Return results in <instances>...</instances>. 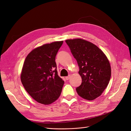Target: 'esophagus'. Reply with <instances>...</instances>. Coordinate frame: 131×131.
<instances>
[{
    "label": "esophagus",
    "mask_w": 131,
    "mask_h": 131,
    "mask_svg": "<svg viewBox=\"0 0 131 131\" xmlns=\"http://www.w3.org/2000/svg\"><path fill=\"white\" fill-rule=\"evenodd\" d=\"M70 77H71V75H70L68 76V77H66L65 78H66V79L67 80H68L70 79Z\"/></svg>",
    "instance_id": "esophagus-1"
}]
</instances>
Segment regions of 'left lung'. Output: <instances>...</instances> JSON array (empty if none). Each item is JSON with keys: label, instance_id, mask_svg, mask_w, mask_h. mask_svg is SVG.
Masks as SVG:
<instances>
[{"label": "left lung", "instance_id": "left-lung-1", "mask_svg": "<svg viewBox=\"0 0 131 131\" xmlns=\"http://www.w3.org/2000/svg\"><path fill=\"white\" fill-rule=\"evenodd\" d=\"M65 42L79 67L82 83L76 89L78 95L86 100L95 99L104 92L111 79V68L107 56L96 45L84 39Z\"/></svg>", "mask_w": 131, "mask_h": 131}]
</instances>
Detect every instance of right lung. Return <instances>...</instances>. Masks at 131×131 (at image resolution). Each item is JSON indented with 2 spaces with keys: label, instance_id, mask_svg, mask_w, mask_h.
Masks as SVG:
<instances>
[{
  "label": "right lung",
  "instance_id": "obj_1",
  "mask_svg": "<svg viewBox=\"0 0 131 131\" xmlns=\"http://www.w3.org/2000/svg\"><path fill=\"white\" fill-rule=\"evenodd\" d=\"M63 41L45 44L33 50L24 61L20 79L32 98L51 104L59 98L64 84L57 71L55 58Z\"/></svg>",
  "mask_w": 131,
  "mask_h": 131
}]
</instances>
